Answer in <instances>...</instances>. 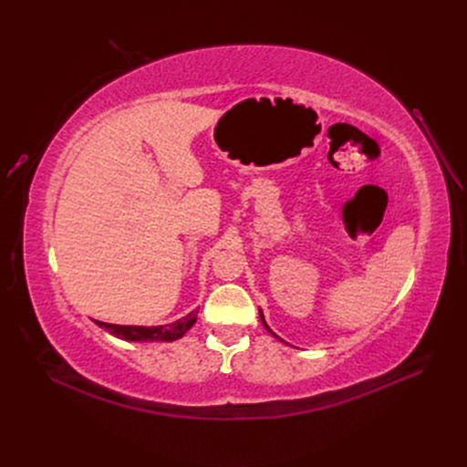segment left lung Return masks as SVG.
I'll use <instances>...</instances> for the list:
<instances>
[{"instance_id": "obj_1", "label": "left lung", "mask_w": 467, "mask_h": 467, "mask_svg": "<svg viewBox=\"0 0 467 467\" xmlns=\"http://www.w3.org/2000/svg\"><path fill=\"white\" fill-rule=\"evenodd\" d=\"M258 312H260V321H262V325H264V328H265V330H268V332H270V335H272V337H275V338H277V340H281V338H279V337H277V335H275V332H274V330H272V328H270V327H268V323H265V319H264V314H262V309H258ZM281 342H283V340H281Z\"/></svg>"}]
</instances>
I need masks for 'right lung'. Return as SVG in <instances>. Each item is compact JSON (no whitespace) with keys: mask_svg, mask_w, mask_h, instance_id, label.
<instances>
[{"mask_svg":"<svg viewBox=\"0 0 467 467\" xmlns=\"http://www.w3.org/2000/svg\"><path fill=\"white\" fill-rule=\"evenodd\" d=\"M197 321V309L184 316L182 319H176L167 325H155V327H140V325H114V323H102L95 321L100 328H104L109 335L127 340V342H174L182 338L186 332Z\"/></svg>","mask_w":467,"mask_h":467,"instance_id":"add662e5","label":"right lung"}]
</instances>
